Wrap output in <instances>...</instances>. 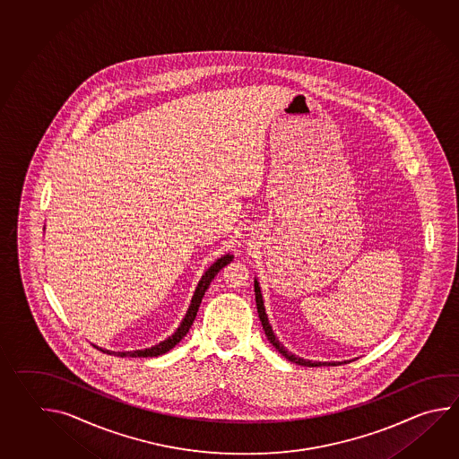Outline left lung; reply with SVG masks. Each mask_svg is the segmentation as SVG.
I'll list each match as a JSON object with an SVG mask.
<instances>
[{
    "label": "left lung",
    "mask_w": 459,
    "mask_h": 459,
    "mask_svg": "<svg viewBox=\"0 0 459 459\" xmlns=\"http://www.w3.org/2000/svg\"><path fill=\"white\" fill-rule=\"evenodd\" d=\"M255 300H256V309H258V317L262 320L263 330H264V333H266V337L270 340V343H272L278 351H280L281 355L284 356L286 359H290V363H296V365L300 366H337L342 365V363H320V361H309V359H304V358H299V356L292 355L290 353L284 346L281 345L280 340L276 338V335L273 333L272 325H270V322H268V316H266V312H264V306H263V298H262V290H260V286H258V281L255 280Z\"/></svg>",
    "instance_id": "left-lung-1"
}]
</instances>
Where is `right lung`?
I'll use <instances>...</instances> for the list:
<instances>
[{
	"instance_id": "add662e5",
	"label": "right lung",
	"mask_w": 459,
	"mask_h": 459,
	"mask_svg": "<svg viewBox=\"0 0 459 459\" xmlns=\"http://www.w3.org/2000/svg\"><path fill=\"white\" fill-rule=\"evenodd\" d=\"M232 258H234L232 255L221 256V258H219L214 264H211V268L203 274V278L197 282V288L196 290H195L193 299H191V304H189L186 316L181 320L179 327L177 328V332H175L171 337L163 340V342H160L159 345L150 346V348H145V350H135V351H109V350H103V348H100V346L93 345L94 348L101 350L103 353H108V355L121 356V358H126V356H131V358H152V356H160L163 355V353H167L173 346L178 345L179 342H181V338L185 337L187 332H189V327L193 325V322H195V318H196L197 309H199V306H201V300L204 298V292H206L207 288H209L211 281L214 280L215 274L221 272L227 263L232 262Z\"/></svg>"
}]
</instances>
